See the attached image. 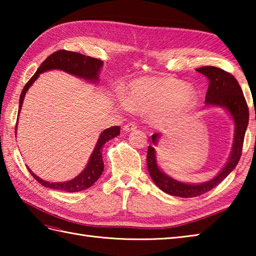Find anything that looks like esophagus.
<instances>
[{
	"label": "esophagus",
	"instance_id": "1",
	"mask_svg": "<svg viewBox=\"0 0 256 256\" xmlns=\"http://www.w3.org/2000/svg\"><path fill=\"white\" fill-rule=\"evenodd\" d=\"M136 124L135 123H128L126 125H124L123 126V131L124 132H131V131H134L135 128H136Z\"/></svg>",
	"mask_w": 256,
	"mask_h": 256
}]
</instances>
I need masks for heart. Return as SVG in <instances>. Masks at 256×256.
<instances>
[{"instance_id":"b5f03b06","label":"heart","mask_w":256,"mask_h":256,"mask_svg":"<svg viewBox=\"0 0 256 256\" xmlns=\"http://www.w3.org/2000/svg\"><path fill=\"white\" fill-rule=\"evenodd\" d=\"M198 102V92L182 80L166 77H140L128 84L118 104L124 110L148 114L156 128L176 123L192 112Z\"/></svg>"}]
</instances>
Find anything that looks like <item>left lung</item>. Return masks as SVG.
<instances>
[{
  "label": "left lung",
  "mask_w": 256,
  "mask_h": 256,
  "mask_svg": "<svg viewBox=\"0 0 256 256\" xmlns=\"http://www.w3.org/2000/svg\"><path fill=\"white\" fill-rule=\"evenodd\" d=\"M196 72L202 74L209 80L208 91L206 94V108H221L229 113L234 123V136L231 153L224 168L208 182L200 184H188L179 182L160 170L157 162L156 150L153 146L148 150V168L150 178L162 192L182 198L198 197L208 192L209 190L224 180L234 170L242 154V146L248 124V108L246 98L236 79L229 72L220 68L204 66L196 69ZM162 135L156 133L152 135V142L157 145Z\"/></svg>",
  "instance_id": "left-lung-1"
}]
</instances>
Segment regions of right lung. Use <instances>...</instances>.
Instances as JSON below:
<instances>
[{
	"instance_id": "add662e5",
	"label": "right lung",
	"mask_w": 256,
	"mask_h": 256,
	"mask_svg": "<svg viewBox=\"0 0 256 256\" xmlns=\"http://www.w3.org/2000/svg\"><path fill=\"white\" fill-rule=\"evenodd\" d=\"M102 67H103V62L89 56H84L82 54H79V52H68V50H57L56 52L52 54L50 57H47L45 59L44 62H42L40 66V68L37 69L35 74L32 76L28 82L25 84L24 89L22 90V94L20 96L18 116H20V112L22 108V104H23L26 92L28 91L32 84L35 82L38 77H40V74L50 72V70H62L64 72L74 76V77L80 78V79H84L90 84H98L99 82V74ZM16 128H18V125H16ZM16 130H15V133H16ZM120 131H121L120 126H112L101 132L99 138H98V142L94 146V150L90 155L88 164L86 165L84 170L81 172L78 176L70 179L68 182H46L40 177H38L35 172H32L30 167L27 168H28L32 176L44 187L62 190V192H81V190H84L86 188L91 187L92 184H94L101 176L103 168H104V164H103V160H102L103 146H104V144L108 142V140L120 135Z\"/></svg>"
}]
</instances>
